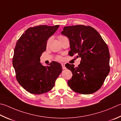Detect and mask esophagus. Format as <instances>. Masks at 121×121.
Masks as SVG:
<instances>
[{
  "mask_svg": "<svg viewBox=\"0 0 121 121\" xmlns=\"http://www.w3.org/2000/svg\"><path fill=\"white\" fill-rule=\"evenodd\" d=\"M61 65H62V68L63 69H66V67H65V63H62V64H61Z\"/></svg>",
  "mask_w": 121,
  "mask_h": 121,
  "instance_id": "obj_1",
  "label": "esophagus"
}]
</instances>
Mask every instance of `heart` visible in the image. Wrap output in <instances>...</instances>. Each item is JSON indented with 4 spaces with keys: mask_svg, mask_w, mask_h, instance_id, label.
Returning <instances> with one entry per match:
<instances>
[{
    "mask_svg": "<svg viewBox=\"0 0 121 121\" xmlns=\"http://www.w3.org/2000/svg\"><path fill=\"white\" fill-rule=\"evenodd\" d=\"M65 38H66V37H65L64 36H62V35H60L59 36V40H61V39H64ZM50 39H49V40L48 41V44L49 43V42H50ZM56 59L59 61H61V60H62V58H61V56H58L56 57Z\"/></svg>",
    "mask_w": 121,
    "mask_h": 121,
    "instance_id": "obj_1",
    "label": "heart"
}]
</instances>
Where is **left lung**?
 <instances>
[{"instance_id":"obj_1","label":"left lung","mask_w":121,"mask_h":121,"mask_svg":"<svg viewBox=\"0 0 121 121\" xmlns=\"http://www.w3.org/2000/svg\"><path fill=\"white\" fill-rule=\"evenodd\" d=\"M61 34L69 39L70 56L78 53L82 59L78 67L67 63L72 77L68 84L72 91L91 94L102 87L110 70L108 47L102 36L91 26L77 25L65 26Z\"/></svg>"}]
</instances>
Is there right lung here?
Masks as SVG:
<instances>
[{
    "label": "right lung",
    "instance_id": "right-lung-1",
    "mask_svg": "<svg viewBox=\"0 0 121 121\" xmlns=\"http://www.w3.org/2000/svg\"><path fill=\"white\" fill-rule=\"evenodd\" d=\"M59 25H39L26 30L15 46L13 65L17 82L29 93L42 94L53 88L62 72L60 63L53 61L48 66L39 62L47 41Z\"/></svg>",
    "mask_w": 121,
    "mask_h": 121
}]
</instances>
